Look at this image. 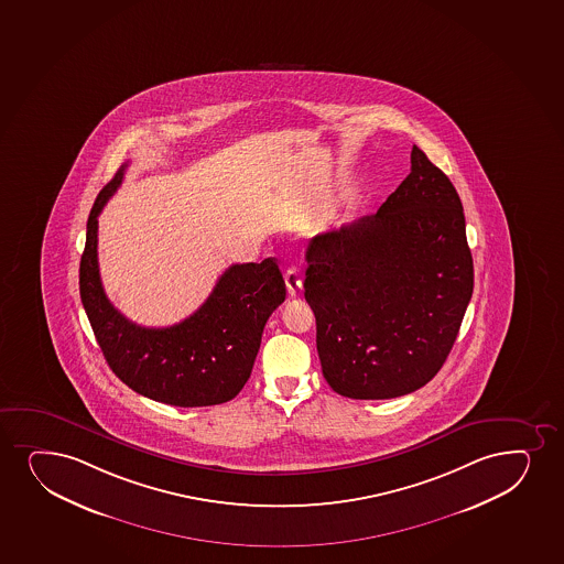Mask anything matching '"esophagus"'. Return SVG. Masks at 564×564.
<instances>
[{"label": "esophagus", "instance_id": "34e87169", "mask_svg": "<svg viewBox=\"0 0 564 564\" xmlns=\"http://www.w3.org/2000/svg\"><path fill=\"white\" fill-rule=\"evenodd\" d=\"M285 283L286 289H289V294H291V296H296L300 289H302V279H300V273L296 268H289V270H286Z\"/></svg>", "mask_w": 564, "mask_h": 564}]
</instances>
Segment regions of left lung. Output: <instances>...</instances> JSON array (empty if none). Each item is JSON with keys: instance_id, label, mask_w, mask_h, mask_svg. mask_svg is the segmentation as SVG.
<instances>
[{"instance_id": "8db88e82", "label": "left lung", "mask_w": 564, "mask_h": 564, "mask_svg": "<svg viewBox=\"0 0 564 564\" xmlns=\"http://www.w3.org/2000/svg\"><path fill=\"white\" fill-rule=\"evenodd\" d=\"M305 259L332 391L384 400L436 376L471 299L474 262L457 191L417 145L378 213L318 234Z\"/></svg>"}]
</instances>
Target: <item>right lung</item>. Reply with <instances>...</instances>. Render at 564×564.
I'll use <instances>...</instances> for the list:
<instances>
[{
  "mask_svg": "<svg viewBox=\"0 0 564 564\" xmlns=\"http://www.w3.org/2000/svg\"><path fill=\"white\" fill-rule=\"evenodd\" d=\"M127 166L101 188L87 223L79 291L94 336L115 376L143 397L180 408L228 402L251 376L265 321L285 302V279L275 259L234 264L198 312L177 325L128 321L107 299L98 268V215Z\"/></svg>",
  "mask_w": 564,
  "mask_h": 564,
  "instance_id": "1",
  "label": "right lung"
}]
</instances>
